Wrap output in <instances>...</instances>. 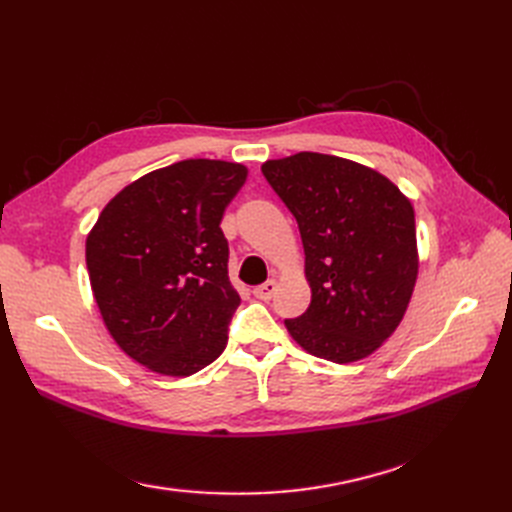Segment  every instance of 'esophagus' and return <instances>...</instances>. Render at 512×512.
<instances>
[{"instance_id":"obj_1","label":"esophagus","mask_w":512,"mask_h":512,"mask_svg":"<svg viewBox=\"0 0 512 512\" xmlns=\"http://www.w3.org/2000/svg\"><path fill=\"white\" fill-rule=\"evenodd\" d=\"M275 290H277V282L275 280H269V282H265V284H260V286H256L254 288V297H258V299H262V301H269L273 294H275Z\"/></svg>"}]
</instances>
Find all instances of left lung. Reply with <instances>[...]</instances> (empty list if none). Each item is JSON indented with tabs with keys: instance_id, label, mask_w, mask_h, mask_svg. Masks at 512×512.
Masks as SVG:
<instances>
[{
	"instance_id": "8db88e82",
	"label": "left lung",
	"mask_w": 512,
	"mask_h": 512,
	"mask_svg": "<svg viewBox=\"0 0 512 512\" xmlns=\"http://www.w3.org/2000/svg\"><path fill=\"white\" fill-rule=\"evenodd\" d=\"M262 175L299 224L312 288L288 333L331 363L365 359L395 333L416 284L412 203L378 170L327 153L267 160Z\"/></svg>"
}]
</instances>
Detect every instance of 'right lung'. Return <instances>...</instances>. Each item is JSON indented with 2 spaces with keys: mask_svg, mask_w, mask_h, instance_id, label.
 I'll list each match as a JSON object with an SVG mask.
<instances>
[{
  "mask_svg": "<svg viewBox=\"0 0 512 512\" xmlns=\"http://www.w3.org/2000/svg\"><path fill=\"white\" fill-rule=\"evenodd\" d=\"M247 168L183 160L126 185L85 243L91 290L108 333L136 363L192 376L228 342L239 292L228 280L224 211Z\"/></svg>",
  "mask_w": 512,
  "mask_h": 512,
  "instance_id": "right-lung-1",
  "label": "right lung"
}]
</instances>
